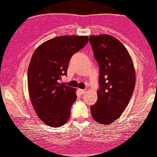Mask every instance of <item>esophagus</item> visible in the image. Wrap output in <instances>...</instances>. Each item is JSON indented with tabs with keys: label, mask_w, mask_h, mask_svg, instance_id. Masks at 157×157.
I'll use <instances>...</instances> for the list:
<instances>
[{
	"label": "esophagus",
	"mask_w": 157,
	"mask_h": 157,
	"mask_svg": "<svg viewBox=\"0 0 157 157\" xmlns=\"http://www.w3.org/2000/svg\"><path fill=\"white\" fill-rule=\"evenodd\" d=\"M78 91L79 93H80V94L81 95L85 94V93H86V90H82V89H78Z\"/></svg>",
	"instance_id": "1"
}]
</instances>
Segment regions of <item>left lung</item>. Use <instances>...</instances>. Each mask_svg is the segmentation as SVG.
<instances>
[{
	"label": "left lung",
	"instance_id": "left-lung-1",
	"mask_svg": "<svg viewBox=\"0 0 157 157\" xmlns=\"http://www.w3.org/2000/svg\"><path fill=\"white\" fill-rule=\"evenodd\" d=\"M93 54L100 68L98 99L90 106L94 120L110 124L120 117L136 85V71L124 45L109 35H90Z\"/></svg>",
	"mask_w": 157,
	"mask_h": 157
}]
</instances>
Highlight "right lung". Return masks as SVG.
Instances as JSON below:
<instances>
[{"label": "right lung", "instance_id": "add662e5", "mask_svg": "<svg viewBox=\"0 0 157 157\" xmlns=\"http://www.w3.org/2000/svg\"><path fill=\"white\" fill-rule=\"evenodd\" d=\"M88 42V36L56 37L40 45L32 56L27 72L29 94L37 115L47 125L59 128L70 117L76 89L59 80L67 75L72 56Z\"/></svg>", "mask_w": 157, "mask_h": 157}]
</instances>
